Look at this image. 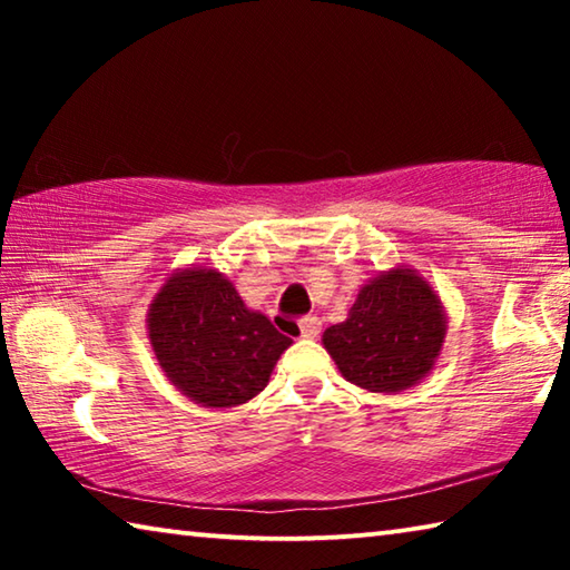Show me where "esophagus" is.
<instances>
[{"label":"esophagus","instance_id":"1","mask_svg":"<svg viewBox=\"0 0 570 570\" xmlns=\"http://www.w3.org/2000/svg\"><path fill=\"white\" fill-rule=\"evenodd\" d=\"M302 336H306V340H314V336H320L322 332V322L320 316H306V320H302Z\"/></svg>","mask_w":570,"mask_h":570}]
</instances>
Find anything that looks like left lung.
<instances>
[{"mask_svg": "<svg viewBox=\"0 0 570 570\" xmlns=\"http://www.w3.org/2000/svg\"><path fill=\"white\" fill-rule=\"evenodd\" d=\"M448 334L440 294L417 268L394 266L366 282L346 320L324 332V350L346 382L397 394L435 370Z\"/></svg>", "mask_w": 570, "mask_h": 570, "instance_id": "8db88e82", "label": "left lung"}]
</instances>
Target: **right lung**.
<instances>
[{"mask_svg": "<svg viewBox=\"0 0 570 570\" xmlns=\"http://www.w3.org/2000/svg\"><path fill=\"white\" fill-rule=\"evenodd\" d=\"M148 340L168 382L204 407L254 400L292 340L208 266H183L148 306Z\"/></svg>", "mask_w": 570, "mask_h": 570, "instance_id": "obj_1", "label": "right lung"}]
</instances>
